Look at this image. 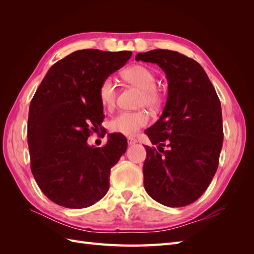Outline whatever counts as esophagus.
<instances>
[{"label": "esophagus", "instance_id": "esophagus-1", "mask_svg": "<svg viewBox=\"0 0 254 254\" xmlns=\"http://www.w3.org/2000/svg\"><path fill=\"white\" fill-rule=\"evenodd\" d=\"M127 142H128V145H134L136 143V139H134V137H128Z\"/></svg>", "mask_w": 254, "mask_h": 254}]
</instances>
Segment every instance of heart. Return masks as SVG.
<instances>
[{"label": "heart", "mask_w": 254, "mask_h": 254, "mask_svg": "<svg viewBox=\"0 0 254 254\" xmlns=\"http://www.w3.org/2000/svg\"><path fill=\"white\" fill-rule=\"evenodd\" d=\"M124 77L130 83L143 90L142 102L149 107H158L161 102V95L156 89V75L149 67L136 64L124 71ZM117 82L112 77L105 78L98 89L99 99L107 109H112L118 96ZM150 118L146 111H121L110 122V128L115 132L125 135H134L146 125Z\"/></svg>", "instance_id": "1"}]
</instances>
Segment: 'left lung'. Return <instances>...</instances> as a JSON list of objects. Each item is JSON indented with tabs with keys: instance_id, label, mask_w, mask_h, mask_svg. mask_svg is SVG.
<instances>
[{
	"instance_id": "left-lung-1",
	"label": "left lung",
	"mask_w": 254,
	"mask_h": 254,
	"mask_svg": "<svg viewBox=\"0 0 254 254\" xmlns=\"http://www.w3.org/2000/svg\"><path fill=\"white\" fill-rule=\"evenodd\" d=\"M135 60L157 64L168 82L163 113L145 130L159 150L145 146V190L163 205H189L217 171L224 140L219 98L203 67L178 52L153 50L137 54Z\"/></svg>"
}]
</instances>
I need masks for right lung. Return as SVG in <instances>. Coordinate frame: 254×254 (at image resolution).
I'll use <instances>...</instances> for the list:
<instances>
[{"label":"right lung","instance_id":"right-lung-1","mask_svg":"<svg viewBox=\"0 0 254 254\" xmlns=\"http://www.w3.org/2000/svg\"><path fill=\"white\" fill-rule=\"evenodd\" d=\"M131 54L76 51L51 66L30 102V168L43 194L58 205L82 209L109 190L111 167L126 152L127 139L109 133L104 147L87 141L92 130H102L105 118L99 86Z\"/></svg>","mask_w":254,"mask_h":254}]
</instances>
